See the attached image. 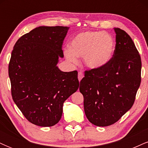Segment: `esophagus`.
Instances as JSON below:
<instances>
[{"instance_id":"obj_1","label":"esophagus","mask_w":148,"mask_h":148,"mask_svg":"<svg viewBox=\"0 0 148 148\" xmlns=\"http://www.w3.org/2000/svg\"><path fill=\"white\" fill-rule=\"evenodd\" d=\"M84 73L81 72H79V74H78V79H79V81H81V80L84 78Z\"/></svg>"}]
</instances>
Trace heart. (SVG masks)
Here are the masks:
<instances>
[{
    "instance_id": "b5f03b06",
    "label": "heart",
    "mask_w": 148,
    "mask_h": 148,
    "mask_svg": "<svg viewBox=\"0 0 148 148\" xmlns=\"http://www.w3.org/2000/svg\"><path fill=\"white\" fill-rule=\"evenodd\" d=\"M113 37L107 33L86 31L73 38L69 48L64 50V55L69 62L77 63V57H84L88 67L97 69L108 63L115 51Z\"/></svg>"
}]
</instances>
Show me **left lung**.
<instances>
[{"instance_id":"left-lung-1","label":"left lung","mask_w":148,"mask_h":148,"mask_svg":"<svg viewBox=\"0 0 148 148\" xmlns=\"http://www.w3.org/2000/svg\"><path fill=\"white\" fill-rule=\"evenodd\" d=\"M114 30L113 57L103 67L85 71L80 82L86 117L99 127L115 123L132 108L141 81V59L133 40L125 30Z\"/></svg>"}]
</instances>
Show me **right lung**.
<instances>
[{
    "mask_svg": "<svg viewBox=\"0 0 148 148\" xmlns=\"http://www.w3.org/2000/svg\"><path fill=\"white\" fill-rule=\"evenodd\" d=\"M69 28L40 26L21 36L11 54L8 73L14 103L32 124L51 127L60 121L63 103L79 87L78 72L58 68Z\"/></svg>",
    "mask_w": 148,
    "mask_h": 148,
    "instance_id": "right-lung-1",
    "label": "right lung"
}]
</instances>
